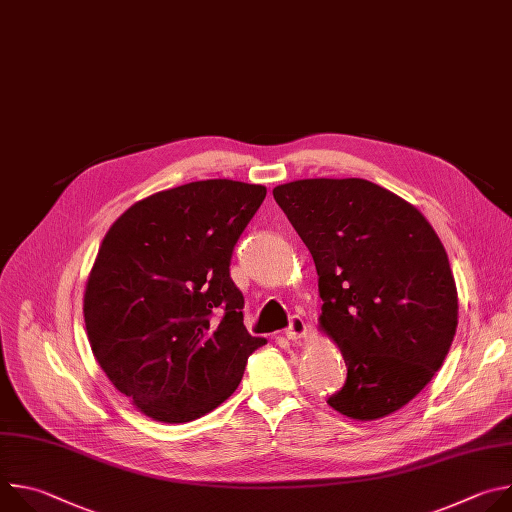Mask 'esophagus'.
<instances>
[{
  "mask_svg": "<svg viewBox=\"0 0 512 512\" xmlns=\"http://www.w3.org/2000/svg\"><path fill=\"white\" fill-rule=\"evenodd\" d=\"M306 332H308V326H306L304 318L294 316V318L289 320V326H287V330H285V338L294 342V340L304 338V336H306Z\"/></svg>",
  "mask_w": 512,
  "mask_h": 512,
  "instance_id": "obj_1",
  "label": "esophagus"
}]
</instances>
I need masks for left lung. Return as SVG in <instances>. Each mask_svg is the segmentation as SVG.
Wrapping results in <instances>:
<instances>
[{
    "instance_id": "left-lung-1",
    "label": "left lung",
    "mask_w": 512,
    "mask_h": 512,
    "mask_svg": "<svg viewBox=\"0 0 512 512\" xmlns=\"http://www.w3.org/2000/svg\"><path fill=\"white\" fill-rule=\"evenodd\" d=\"M310 249L322 298L320 328L346 362L338 413L381 419L440 371L458 326L448 253L425 216L362 178H312L273 188Z\"/></svg>"
}]
</instances>
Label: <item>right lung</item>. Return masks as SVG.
Listing matches in <instances>:
<instances>
[{"mask_svg":"<svg viewBox=\"0 0 512 512\" xmlns=\"http://www.w3.org/2000/svg\"><path fill=\"white\" fill-rule=\"evenodd\" d=\"M267 190L200 180L129 206L107 231L85 289L101 369L143 415L186 423L229 399L267 340L243 324L233 249Z\"/></svg>","mask_w":512,"mask_h":512,"instance_id":"right-lung-1","label":"right lung"}]
</instances>
